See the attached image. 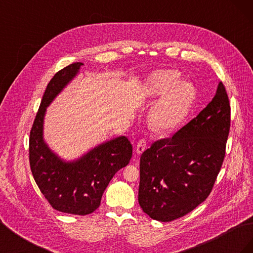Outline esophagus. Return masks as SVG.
I'll use <instances>...</instances> for the list:
<instances>
[{
    "mask_svg": "<svg viewBox=\"0 0 253 253\" xmlns=\"http://www.w3.org/2000/svg\"><path fill=\"white\" fill-rule=\"evenodd\" d=\"M145 149H147V140H145V139H140L138 141V143H137L136 153L138 155H140V154H142V153L144 152Z\"/></svg>",
    "mask_w": 253,
    "mask_h": 253,
    "instance_id": "1",
    "label": "esophagus"
}]
</instances>
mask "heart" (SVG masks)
<instances>
[{
    "label": "heart",
    "instance_id": "b5f03b06",
    "mask_svg": "<svg viewBox=\"0 0 253 253\" xmlns=\"http://www.w3.org/2000/svg\"><path fill=\"white\" fill-rule=\"evenodd\" d=\"M179 74L174 71H156L148 79L150 98L157 100L149 112L150 125L159 132H169L186 117L195 98L194 87L186 81H178Z\"/></svg>",
    "mask_w": 253,
    "mask_h": 253
}]
</instances>
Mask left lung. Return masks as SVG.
<instances>
[{
  "label": "left lung",
  "instance_id": "obj_1",
  "mask_svg": "<svg viewBox=\"0 0 253 253\" xmlns=\"http://www.w3.org/2000/svg\"><path fill=\"white\" fill-rule=\"evenodd\" d=\"M229 129L230 104L219 82L215 96L195 118L142 153L138 202L143 212L171 221L202 204L223 165Z\"/></svg>",
  "mask_w": 253,
  "mask_h": 253
}]
</instances>
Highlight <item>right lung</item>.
<instances>
[{
    "mask_svg": "<svg viewBox=\"0 0 253 253\" xmlns=\"http://www.w3.org/2000/svg\"><path fill=\"white\" fill-rule=\"evenodd\" d=\"M76 62L59 71L47 84L30 131L29 163L34 178L53 209L86 215L100 206L109 182L132 157L133 147L126 136L104 141L79 158L66 162L56 154L43 137L46 109L80 72Z\"/></svg>",
    "mask_w": 253,
    "mask_h": 253,
    "instance_id": "add662e5",
    "label": "right lung"
}]
</instances>
